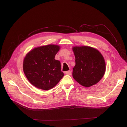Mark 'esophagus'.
<instances>
[{
    "label": "esophagus",
    "mask_w": 127,
    "mask_h": 127,
    "mask_svg": "<svg viewBox=\"0 0 127 127\" xmlns=\"http://www.w3.org/2000/svg\"><path fill=\"white\" fill-rule=\"evenodd\" d=\"M65 74L67 75H71V71H68L65 72Z\"/></svg>",
    "instance_id": "1"
}]
</instances>
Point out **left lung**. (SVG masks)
I'll list each match as a JSON object with an SVG mask.
<instances>
[{"instance_id":"obj_1","label":"left lung","mask_w":127,"mask_h":127,"mask_svg":"<svg viewBox=\"0 0 127 127\" xmlns=\"http://www.w3.org/2000/svg\"><path fill=\"white\" fill-rule=\"evenodd\" d=\"M76 65L72 76L79 84L85 87L97 83L104 75L106 64L99 51L88 46H73Z\"/></svg>"}]
</instances>
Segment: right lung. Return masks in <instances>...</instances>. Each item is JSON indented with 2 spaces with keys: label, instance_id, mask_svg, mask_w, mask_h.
<instances>
[{
  "label": "right lung",
  "instance_id": "add662e5",
  "mask_svg": "<svg viewBox=\"0 0 127 127\" xmlns=\"http://www.w3.org/2000/svg\"><path fill=\"white\" fill-rule=\"evenodd\" d=\"M60 46L49 44L35 48L25 56L23 70L33 86L48 90L53 88L64 76L60 61L55 59Z\"/></svg>",
  "mask_w": 127,
  "mask_h": 127
}]
</instances>
